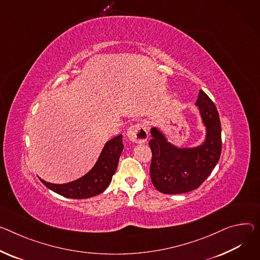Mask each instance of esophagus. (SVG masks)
Wrapping results in <instances>:
<instances>
[{"label": "esophagus", "mask_w": 260, "mask_h": 260, "mask_svg": "<svg viewBox=\"0 0 260 260\" xmlns=\"http://www.w3.org/2000/svg\"><path fill=\"white\" fill-rule=\"evenodd\" d=\"M126 136L133 143H144L148 139V132L143 124L136 123L129 126Z\"/></svg>", "instance_id": "obj_1"}]
</instances>
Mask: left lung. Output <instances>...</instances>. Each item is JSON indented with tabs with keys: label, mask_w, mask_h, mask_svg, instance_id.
I'll list each match as a JSON object with an SVG mask.
<instances>
[{
	"label": "left lung",
	"mask_w": 260,
	"mask_h": 260,
	"mask_svg": "<svg viewBox=\"0 0 260 260\" xmlns=\"http://www.w3.org/2000/svg\"><path fill=\"white\" fill-rule=\"evenodd\" d=\"M196 106L205 127L204 140L199 145L178 147L158 127L150 129V177L160 193L182 194L195 190L209 176L220 159L222 138L217 108L202 90L199 91Z\"/></svg>",
	"instance_id": "8db88e82"
}]
</instances>
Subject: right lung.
<instances>
[{"label":"right lung","instance_id":"obj_1","mask_svg":"<svg viewBox=\"0 0 260 260\" xmlns=\"http://www.w3.org/2000/svg\"><path fill=\"white\" fill-rule=\"evenodd\" d=\"M122 150V135H119L108 141L96 162L82 177L66 183H52L40 177L39 179L50 190L66 198L86 199L96 196L103 193L111 183Z\"/></svg>","mask_w":260,"mask_h":260}]
</instances>
